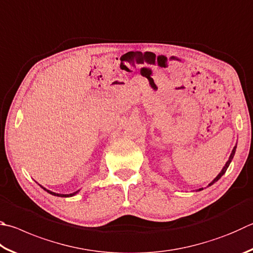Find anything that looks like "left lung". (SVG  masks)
<instances>
[{
    "mask_svg": "<svg viewBox=\"0 0 253 253\" xmlns=\"http://www.w3.org/2000/svg\"><path fill=\"white\" fill-rule=\"evenodd\" d=\"M236 149H237V144H236V146H235V147H233V149H232V151H231V154H230V156H229V159H228V162L226 163V165H224L223 168L221 169V171H220V172L218 173V176L215 177V178L213 179V180L209 183L208 187H209V186H211V185H213L214 182H217V181L219 180V179L223 176L224 172L227 171V169H228V167H229V165H230V163L232 162V159H233V156H235V154H236ZM203 189H204V188H199V189H197V191H201V190H203Z\"/></svg>",
    "mask_w": 253,
    "mask_h": 253,
    "instance_id": "obj_1",
    "label": "left lung"
}]
</instances>
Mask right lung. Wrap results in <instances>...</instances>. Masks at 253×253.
<instances>
[{"label": "right lung", "instance_id": "right-lung-1", "mask_svg": "<svg viewBox=\"0 0 253 253\" xmlns=\"http://www.w3.org/2000/svg\"><path fill=\"white\" fill-rule=\"evenodd\" d=\"M41 186V185H40ZM43 188V189L45 190V191H47L48 194H50V195H53V196H56V197H65V198H67V197H73V196H75L77 192H79L80 190H77V191H75V192H73V194H68V195H63V194H56V192H53V191H50V190H48V189H46V188H44L43 186H41Z\"/></svg>", "mask_w": 253, "mask_h": 253}]
</instances>
